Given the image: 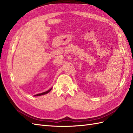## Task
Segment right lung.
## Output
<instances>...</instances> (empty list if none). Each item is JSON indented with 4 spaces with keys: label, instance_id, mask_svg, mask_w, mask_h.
I'll use <instances>...</instances> for the list:
<instances>
[{
    "label": "right lung",
    "instance_id": "right-lung-1",
    "mask_svg": "<svg viewBox=\"0 0 133 133\" xmlns=\"http://www.w3.org/2000/svg\"><path fill=\"white\" fill-rule=\"evenodd\" d=\"M51 89L52 88H51L50 89H49V90H48V91H45V92H42V93H40V94H36V95H34V96H40V95H44V94H47V93H48V92H49V91H50V90H51Z\"/></svg>",
    "mask_w": 133,
    "mask_h": 133
}]
</instances>
